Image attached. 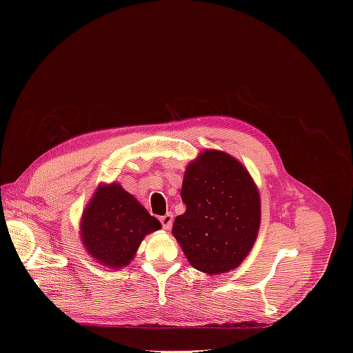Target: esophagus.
Here are the masks:
<instances>
[{
    "label": "esophagus",
    "mask_w": 353,
    "mask_h": 353,
    "mask_svg": "<svg viewBox=\"0 0 353 353\" xmlns=\"http://www.w3.org/2000/svg\"><path fill=\"white\" fill-rule=\"evenodd\" d=\"M159 221H160V223H162L163 230H169L170 227H172V221H174L172 213H166V215L160 216V218H159Z\"/></svg>",
    "instance_id": "34e87169"
}]
</instances>
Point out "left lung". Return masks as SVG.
Returning a JSON list of instances; mask_svg holds the SVG:
<instances>
[{
	"label": "left lung",
	"instance_id": "8db88e82",
	"mask_svg": "<svg viewBox=\"0 0 353 353\" xmlns=\"http://www.w3.org/2000/svg\"><path fill=\"white\" fill-rule=\"evenodd\" d=\"M181 199L185 212L172 234L188 262L210 275L237 268L261 223L259 193L248 170L227 153L203 152L185 169Z\"/></svg>",
	"mask_w": 353,
	"mask_h": 353
}]
</instances>
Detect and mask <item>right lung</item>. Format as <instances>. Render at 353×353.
<instances>
[{"label":"right lung","mask_w":353,"mask_h":353,"mask_svg":"<svg viewBox=\"0 0 353 353\" xmlns=\"http://www.w3.org/2000/svg\"><path fill=\"white\" fill-rule=\"evenodd\" d=\"M160 228L132 194L119 184L101 185L82 216L81 236L87 252L103 265L130 263L144 236Z\"/></svg>","instance_id":"right-lung-1"}]
</instances>
